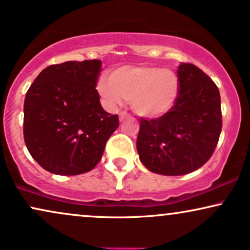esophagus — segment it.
Here are the masks:
<instances>
[{"mask_svg":"<svg viewBox=\"0 0 250 250\" xmlns=\"http://www.w3.org/2000/svg\"><path fill=\"white\" fill-rule=\"evenodd\" d=\"M128 117H130V115H128L127 112H125V111L119 113V120H124L125 118H128Z\"/></svg>","mask_w":250,"mask_h":250,"instance_id":"obj_1","label":"esophagus"}]
</instances>
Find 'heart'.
I'll return each mask as SVG.
<instances>
[{
    "label": "heart",
    "mask_w": 250,
    "mask_h": 250,
    "mask_svg": "<svg viewBox=\"0 0 250 250\" xmlns=\"http://www.w3.org/2000/svg\"><path fill=\"white\" fill-rule=\"evenodd\" d=\"M96 90L109 110L130 101L141 117H160L174 107L180 95V79L174 70L158 66H123L101 76Z\"/></svg>",
    "instance_id": "heart-1"
}]
</instances>
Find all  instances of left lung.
Listing matches in <instances>:
<instances>
[{
    "label": "left lung",
    "mask_w": 250,
    "mask_h": 250,
    "mask_svg": "<svg viewBox=\"0 0 250 250\" xmlns=\"http://www.w3.org/2000/svg\"><path fill=\"white\" fill-rule=\"evenodd\" d=\"M177 75L180 95L174 107L159 118H141L137 138L140 161L166 176L189 174L205 165L223 127L215 83L192 63H181Z\"/></svg>",
    "instance_id": "1"
}]
</instances>
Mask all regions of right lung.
Listing matches in <instances>:
<instances>
[{
  "label": "right lung",
  "mask_w": 250,
  "mask_h": 250,
  "mask_svg": "<svg viewBox=\"0 0 250 250\" xmlns=\"http://www.w3.org/2000/svg\"><path fill=\"white\" fill-rule=\"evenodd\" d=\"M101 60L67 61L46 67L24 101V141L45 170L80 175L96 167L118 116L101 105L96 83Z\"/></svg>",
  "instance_id": "add662e5"
}]
</instances>
